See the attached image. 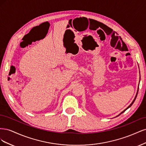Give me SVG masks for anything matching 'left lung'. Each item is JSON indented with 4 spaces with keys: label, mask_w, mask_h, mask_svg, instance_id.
Segmentation results:
<instances>
[{
    "label": "left lung",
    "mask_w": 146,
    "mask_h": 146,
    "mask_svg": "<svg viewBox=\"0 0 146 146\" xmlns=\"http://www.w3.org/2000/svg\"><path fill=\"white\" fill-rule=\"evenodd\" d=\"M138 89H139V88H138V91H137V92H136V96H135V98L134 100H133V102H131V104H130V105L129 106V107H127V108L126 109H125L124 110H123V111L122 112H121V113L120 114H119V115H117V116H119V115H120V114H122V113H123V112H124V111H126V110H127L128 108H130V107H131V106L132 105V104H133L134 103V102H135V99H136V97H137V95H138ZM117 116H116V117H117Z\"/></svg>",
    "instance_id": "obj_1"
}]
</instances>
